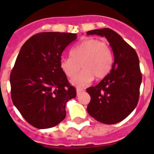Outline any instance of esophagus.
I'll return each mask as SVG.
<instances>
[{"instance_id": "obj_1", "label": "esophagus", "mask_w": 154, "mask_h": 154, "mask_svg": "<svg viewBox=\"0 0 154 154\" xmlns=\"http://www.w3.org/2000/svg\"><path fill=\"white\" fill-rule=\"evenodd\" d=\"M83 91H84V89H81V88H78V89H77V95H78L79 94H81V93H82V92H83Z\"/></svg>"}]
</instances>
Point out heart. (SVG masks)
I'll use <instances>...</instances> for the list:
<instances>
[{
  "instance_id": "obj_1",
  "label": "heart",
  "mask_w": 154,
  "mask_h": 154,
  "mask_svg": "<svg viewBox=\"0 0 154 154\" xmlns=\"http://www.w3.org/2000/svg\"><path fill=\"white\" fill-rule=\"evenodd\" d=\"M70 57L60 59V67L75 86H85L94 80L105 78L112 69L113 57L109 45L94 38L85 39L71 49Z\"/></svg>"
}]
</instances>
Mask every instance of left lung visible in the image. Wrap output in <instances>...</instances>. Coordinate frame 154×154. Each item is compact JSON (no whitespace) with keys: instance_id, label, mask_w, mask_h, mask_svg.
Returning a JSON list of instances; mask_svg holds the SVG:
<instances>
[{"instance_id":"obj_1","label":"left lung","mask_w":154,"mask_h":154,"mask_svg":"<svg viewBox=\"0 0 154 154\" xmlns=\"http://www.w3.org/2000/svg\"><path fill=\"white\" fill-rule=\"evenodd\" d=\"M86 33L105 37L114 56L109 73L98 85L86 89L91 97L87 111L101 123L116 124L126 118L138 102L142 80L138 57L118 33L110 29L91 30Z\"/></svg>"}]
</instances>
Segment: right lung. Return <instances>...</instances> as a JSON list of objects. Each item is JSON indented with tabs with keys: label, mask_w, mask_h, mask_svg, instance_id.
Listing matches in <instances>:
<instances>
[{
	"label": "right lung",
	"mask_w": 154,
	"mask_h": 154,
	"mask_svg": "<svg viewBox=\"0 0 154 154\" xmlns=\"http://www.w3.org/2000/svg\"><path fill=\"white\" fill-rule=\"evenodd\" d=\"M76 33L40 32L22 45L10 74L13 105L37 129L56 126L66 116L65 105L77 96L60 67L64 49Z\"/></svg>",
	"instance_id": "right-lung-1"
}]
</instances>
